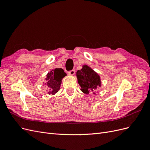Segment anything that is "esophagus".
I'll return each instance as SVG.
<instances>
[{"instance_id": "34e87169", "label": "esophagus", "mask_w": 150, "mask_h": 150, "mask_svg": "<svg viewBox=\"0 0 150 150\" xmlns=\"http://www.w3.org/2000/svg\"><path fill=\"white\" fill-rule=\"evenodd\" d=\"M75 74V71L74 70H71L70 71L68 72V74L70 76H73Z\"/></svg>"}]
</instances>
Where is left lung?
<instances>
[{"label":"left lung","mask_w":150,"mask_h":150,"mask_svg":"<svg viewBox=\"0 0 150 150\" xmlns=\"http://www.w3.org/2000/svg\"><path fill=\"white\" fill-rule=\"evenodd\" d=\"M77 79L81 91L86 94L94 92L98 88L101 86V81L99 75L88 65H83L81 70L76 72Z\"/></svg>","instance_id":"obj_1"}]
</instances>
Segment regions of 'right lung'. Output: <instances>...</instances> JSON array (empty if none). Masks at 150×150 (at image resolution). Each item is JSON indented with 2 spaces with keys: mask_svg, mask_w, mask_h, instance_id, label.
Wrapping results in <instances>:
<instances>
[{
  "mask_svg": "<svg viewBox=\"0 0 150 150\" xmlns=\"http://www.w3.org/2000/svg\"><path fill=\"white\" fill-rule=\"evenodd\" d=\"M66 73L61 68H56L49 72L45 79L44 83L48 94L54 95L59 90L62 79L66 76Z\"/></svg>",
  "mask_w": 150,
  "mask_h": 150,
  "instance_id": "obj_1",
  "label": "right lung"
}]
</instances>
